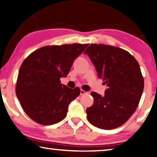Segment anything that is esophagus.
Wrapping results in <instances>:
<instances>
[{"instance_id": "esophagus-1", "label": "esophagus", "mask_w": 157, "mask_h": 157, "mask_svg": "<svg viewBox=\"0 0 157 157\" xmlns=\"http://www.w3.org/2000/svg\"><path fill=\"white\" fill-rule=\"evenodd\" d=\"M85 94H87V92L83 91V90H81V92H80V95H85Z\"/></svg>"}]
</instances>
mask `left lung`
<instances>
[{"label":"left lung","mask_w":157,"mask_h":157,"mask_svg":"<svg viewBox=\"0 0 157 157\" xmlns=\"http://www.w3.org/2000/svg\"><path fill=\"white\" fill-rule=\"evenodd\" d=\"M108 86L105 95L91 92L94 104L86 109L87 119L102 129L119 127L135 112L144 81L139 63L128 51L104 44H91L84 51Z\"/></svg>","instance_id":"1"}]
</instances>
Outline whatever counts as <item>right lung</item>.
<instances>
[{
  "label": "right lung",
  "mask_w": 157,
  "mask_h": 157,
  "mask_svg": "<svg viewBox=\"0 0 157 157\" xmlns=\"http://www.w3.org/2000/svg\"><path fill=\"white\" fill-rule=\"evenodd\" d=\"M89 44L46 46L31 53L21 64L16 94L23 111L34 121L52 125L66 117L68 106L80 94L60 78L69 73L75 59Z\"/></svg>",
  "instance_id": "right-lung-1"
}]
</instances>
